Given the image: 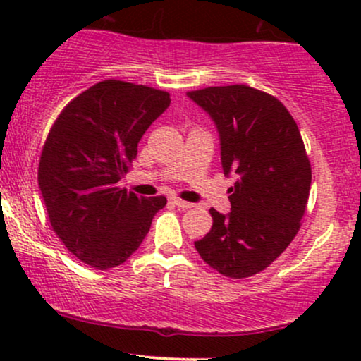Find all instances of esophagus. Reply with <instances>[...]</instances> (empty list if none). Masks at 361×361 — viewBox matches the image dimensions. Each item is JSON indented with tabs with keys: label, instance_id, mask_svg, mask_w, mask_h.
<instances>
[{
	"label": "esophagus",
	"instance_id": "1",
	"mask_svg": "<svg viewBox=\"0 0 361 361\" xmlns=\"http://www.w3.org/2000/svg\"><path fill=\"white\" fill-rule=\"evenodd\" d=\"M171 204L176 205L178 209H181V210L192 209L193 207V204H190V202H185V200H180V198H171Z\"/></svg>",
	"mask_w": 361,
	"mask_h": 361
}]
</instances>
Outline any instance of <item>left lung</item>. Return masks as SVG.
Here are the masks:
<instances>
[{
    "mask_svg": "<svg viewBox=\"0 0 361 361\" xmlns=\"http://www.w3.org/2000/svg\"><path fill=\"white\" fill-rule=\"evenodd\" d=\"M217 127L231 212L210 209L212 229L195 241L198 255L224 276L246 279L270 267L295 238L309 200L304 140L283 103L246 85L188 91Z\"/></svg>",
    "mask_w": 361,
    "mask_h": 361,
    "instance_id": "1",
    "label": "left lung"
}]
</instances>
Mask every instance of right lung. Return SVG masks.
<instances>
[{"label": "right lung", "instance_id": "add662e5", "mask_svg": "<svg viewBox=\"0 0 361 361\" xmlns=\"http://www.w3.org/2000/svg\"><path fill=\"white\" fill-rule=\"evenodd\" d=\"M169 93L106 80L74 98L45 140L39 188L54 233L97 270L122 264L137 251L166 198L120 188L137 144L168 109Z\"/></svg>", "mask_w": 361, "mask_h": 361}]
</instances>
